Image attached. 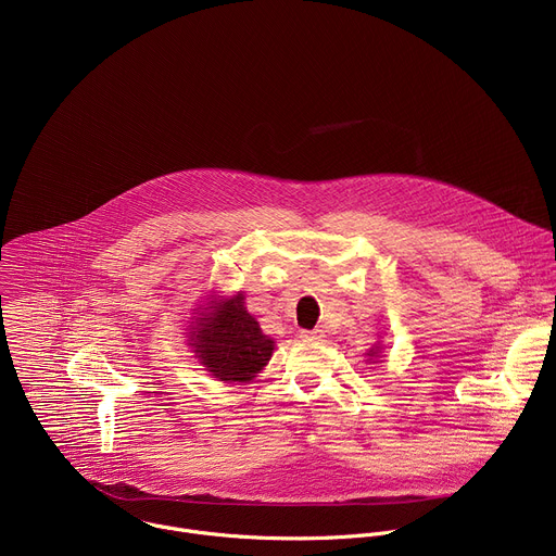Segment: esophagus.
<instances>
[{
    "label": "esophagus",
    "mask_w": 556,
    "mask_h": 556,
    "mask_svg": "<svg viewBox=\"0 0 556 556\" xmlns=\"http://www.w3.org/2000/svg\"><path fill=\"white\" fill-rule=\"evenodd\" d=\"M300 337L306 339V341H321V339H324V330H319V328H315V330H302Z\"/></svg>",
    "instance_id": "esophagus-1"
}]
</instances>
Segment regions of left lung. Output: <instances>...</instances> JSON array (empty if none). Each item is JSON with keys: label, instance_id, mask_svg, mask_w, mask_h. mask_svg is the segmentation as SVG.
<instances>
[{"label": "left lung", "instance_id": "1", "mask_svg": "<svg viewBox=\"0 0 556 556\" xmlns=\"http://www.w3.org/2000/svg\"><path fill=\"white\" fill-rule=\"evenodd\" d=\"M374 354H378V350H376V352H374V350H371V352H369V356H374Z\"/></svg>", "mask_w": 556, "mask_h": 556}]
</instances>
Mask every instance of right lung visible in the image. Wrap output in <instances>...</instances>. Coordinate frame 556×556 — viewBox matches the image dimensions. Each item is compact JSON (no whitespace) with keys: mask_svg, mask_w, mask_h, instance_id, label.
<instances>
[{"mask_svg":"<svg viewBox=\"0 0 556 556\" xmlns=\"http://www.w3.org/2000/svg\"><path fill=\"white\" fill-rule=\"evenodd\" d=\"M195 352L206 369L226 382H248L271 358L274 341L245 311L243 293L219 302L211 317L200 321Z\"/></svg>","mask_w":556,"mask_h":556,"instance_id":"obj_1","label":"right lung"}]
</instances>
